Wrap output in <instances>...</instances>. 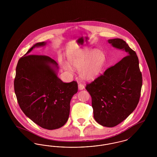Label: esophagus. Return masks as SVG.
Returning <instances> with one entry per match:
<instances>
[{
	"instance_id": "obj_1",
	"label": "esophagus",
	"mask_w": 157,
	"mask_h": 157,
	"mask_svg": "<svg viewBox=\"0 0 157 157\" xmlns=\"http://www.w3.org/2000/svg\"><path fill=\"white\" fill-rule=\"evenodd\" d=\"M84 88H85V87L82 84H81V83L78 84V89H79V90H83Z\"/></svg>"
}]
</instances>
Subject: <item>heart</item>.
Returning <instances> with one entry per match:
<instances>
[{
	"instance_id": "1",
	"label": "heart",
	"mask_w": 157,
	"mask_h": 157,
	"mask_svg": "<svg viewBox=\"0 0 157 157\" xmlns=\"http://www.w3.org/2000/svg\"><path fill=\"white\" fill-rule=\"evenodd\" d=\"M79 49L67 55V63L61 62L64 70L71 73L73 69L79 71L81 78L86 81L95 79L100 74L104 65V53L98 49Z\"/></svg>"
}]
</instances>
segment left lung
Masks as SVG:
<instances>
[{
	"label": "left lung",
	"instance_id": "left-lung-1",
	"mask_svg": "<svg viewBox=\"0 0 157 157\" xmlns=\"http://www.w3.org/2000/svg\"><path fill=\"white\" fill-rule=\"evenodd\" d=\"M108 42L124 51L126 56L87 84L86 90L92 98L94 119L102 126L113 127L136 108L141 95L142 74L138 56L126 42L115 38Z\"/></svg>",
	"mask_w": 157,
	"mask_h": 157
}]
</instances>
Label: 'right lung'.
<instances>
[{"label": "right lung", "mask_w": 157, "mask_h": 157, "mask_svg": "<svg viewBox=\"0 0 157 157\" xmlns=\"http://www.w3.org/2000/svg\"><path fill=\"white\" fill-rule=\"evenodd\" d=\"M46 45V42L35 44L19 60L14 88L25 115L39 126L52 130L67 122L78 83L62 82L58 76V64L50 57L28 55L34 48Z\"/></svg>", "instance_id": "obj_1"}]
</instances>
